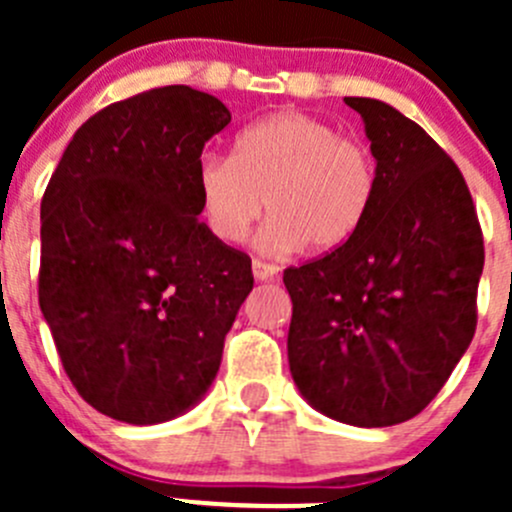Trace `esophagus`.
<instances>
[{
	"label": "esophagus",
	"instance_id": "obj_1",
	"mask_svg": "<svg viewBox=\"0 0 512 512\" xmlns=\"http://www.w3.org/2000/svg\"><path fill=\"white\" fill-rule=\"evenodd\" d=\"M252 275H255V280H260V282L272 280V277L277 275V267L272 265V262H265V260H252Z\"/></svg>",
	"mask_w": 512,
	"mask_h": 512
}]
</instances>
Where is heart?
<instances>
[{
    "label": "heart",
    "instance_id": "1",
    "mask_svg": "<svg viewBox=\"0 0 512 512\" xmlns=\"http://www.w3.org/2000/svg\"><path fill=\"white\" fill-rule=\"evenodd\" d=\"M379 168L369 146L317 116L280 111L237 136L232 158L203 156L195 170L200 213L218 240L237 245L262 208L267 250L332 252L374 205Z\"/></svg>",
    "mask_w": 512,
    "mask_h": 512
}]
</instances>
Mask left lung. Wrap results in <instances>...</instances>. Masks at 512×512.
<instances>
[{
  "label": "left lung",
  "instance_id": "obj_1",
  "mask_svg": "<svg viewBox=\"0 0 512 512\" xmlns=\"http://www.w3.org/2000/svg\"><path fill=\"white\" fill-rule=\"evenodd\" d=\"M379 168L347 245L287 267L289 371L317 411L379 428L421 414L476 334L483 232L451 156L389 103L344 98Z\"/></svg>",
  "mask_w": 512,
  "mask_h": 512
}]
</instances>
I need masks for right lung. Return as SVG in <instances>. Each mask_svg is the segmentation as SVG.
<instances>
[{"instance_id": "right-lung-1", "label": "right lung", "mask_w": 512, "mask_h": 512, "mask_svg": "<svg viewBox=\"0 0 512 512\" xmlns=\"http://www.w3.org/2000/svg\"><path fill=\"white\" fill-rule=\"evenodd\" d=\"M230 123L215 96L163 86L94 113L41 198L39 307L86 404L148 426L213 384L252 262L200 223L203 148Z\"/></svg>"}]
</instances>
